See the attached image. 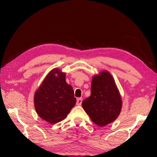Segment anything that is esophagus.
<instances>
[{"instance_id": "obj_1", "label": "esophagus", "mask_w": 157, "mask_h": 157, "mask_svg": "<svg viewBox=\"0 0 157 157\" xmlns=\"http://www.w3.org/2000/svg\"><path fill=\"white\" fill-rule=\"evenodd\" d=\"M82 98H78V99H77V101H76V105H78V106H81V103H82Z\"/></svg>"}]
</instances>
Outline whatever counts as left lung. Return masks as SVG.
<instances>
[{"label":"left lung","mask_w":157,"mask_h":157,"mask_svg":"<svg viewBox=\"0 0 157 157\" xmlns=\"http://www.w3.org/2000/svg\"><path fill=\"white\" fill-rule=\"evenodd\" d=\"M82 106L91 121L99 126L109 124L118 117L121 109V98L113 77L108 71L94 76L91 96Z\"/></svg>","instance_id":"8db88e82"}]
</instances>
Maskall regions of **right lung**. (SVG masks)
I'll return each instance as SVG.
<instances>
[{"label":"right lung","mask_w":157,"mask_h":157,"mask_svg":"<svg viewBox=\"0 0 157 157\" xmlns=\"http://www.w3.org/2000/svg\"><path fill=\"white\" fill-rule=\"evenodd\" d=\"M76 101L73 88L66 81V74L57 68L47 75L34 96L36 112L50 124L65 119Z\"/></svg>","instance_id":"1"}]
</instances>
